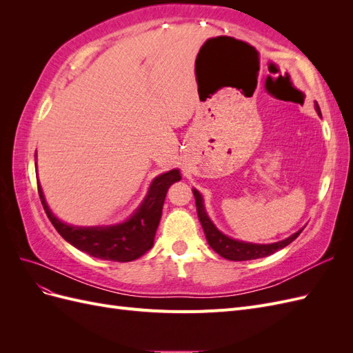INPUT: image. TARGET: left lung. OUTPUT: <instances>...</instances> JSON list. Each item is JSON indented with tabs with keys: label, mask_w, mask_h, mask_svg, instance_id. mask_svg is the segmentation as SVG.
I'll use <instances>...</instances> for the list:
<instances>
[{
	"label": "left lung",
	"mask_w": 353,
	"mask_h": 353,
	"mask_svg": "<svg viewBox=\"0 0 353 353\" xmlns=\"http://www.w3.org/2000/svg\"><path fill=\"white\" fill-rule=\"evenodd\" d=\"M315 109L319 114H321L318 103L315 104ZM193 193H194V199H196L197 215H199L200 223L203 227V231H205V234H206L209 245L219 256H222V258H225L228 261H252V259L265 258V256H270V254L275 253L276 250L285 248L287 244H290L293 240H296L299 234L302 232V231H297L296 234H293V236H290L288 239L279 241V243H272V244H250V243L232 240L227 236H223L222 232H219L215 228V225H213L210 219L208 218L205 208H203L200 193L197 190H193Z\"/></svg>",
	"instance_id": "left-lung-1"
}]
</instances>
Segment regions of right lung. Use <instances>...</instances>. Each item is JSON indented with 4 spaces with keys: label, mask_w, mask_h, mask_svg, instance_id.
Wrapping results in <instances>:
<instances>
[{
    "label": "right lung",
    "mask_w": 353,
    "mask_h": 353,
    "mask_svg": "<svg viewBox=\"0 0 353 353\" xmlns=\"http://www.w3.org/2000/svg\"><path fill=\"white\" fill-rule=\"evenodd\" d=\"M178 169L157 176L150 187V191L132 218L116 227L103 228H79L70 227L59 221L48 209L44 194L38 184V193L48 219L60 236L69 241L81 252L88 253L94 258L114 262H131L152 249L154 234L162 216L163 201L170 184L179 181Z\"/></svg>",
    "instance_id": "obj_1"
}]
</instances>
